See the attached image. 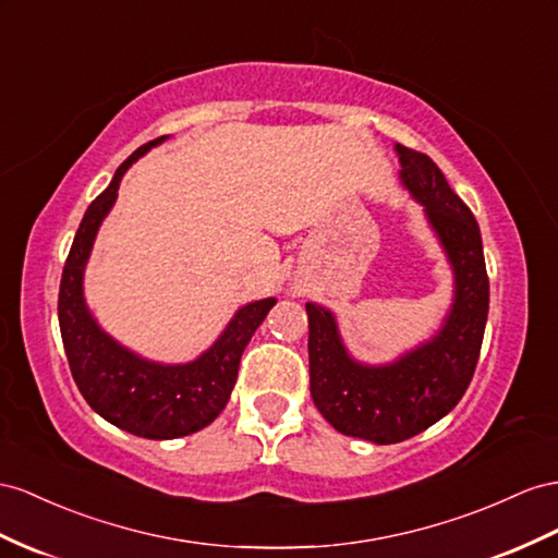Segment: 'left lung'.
<instances>
[{"label":"left lung","mask_w":558,"mask_h":558,"mask_svg":"<svg viewBox=\"0 0 558 558\" xmlns=\"http://www.w3.org/2000/svg\"><path fill=\"white\" fill-rule=\"evenodd\" d=\"M403 189L422 205L428 228L452 270V302L438 330L391 363L353 359L337 316L316 302L308 313L311 396L339 434L377 446L422 434L460 403L483 344L488 320V274L481 228L448 185L432 157L393 146Z\"/></svg>","instance_id":"1"}]
</instances>
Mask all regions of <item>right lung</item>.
I'll use <instances>...</instances> for the list:
<instances>
[{
    "label": "right lung",
    "mask_w": 558,
    "mask_h": 558,
    "mask_svg": "<svg viewBox=\"0 0 558 558\" xmlns=\"http://www.w3.org/2000/svg\"><path fill=\"white\" fill-rule=\"evenodd\" d=\"M167 138L148 141L126 157L108 189L84 211L63 266L59 292L63 347L84 401L122 432L150 440L195 434L221 415L235 387L242 351L278 302L276 296H266L240 306L217 341L189 363L150 361L120 344L98 325L84 299V270L98 228L116 205L126 169Z\"/></svg>",
    "instance_id": "1"
}]
</instances>
